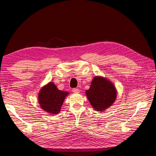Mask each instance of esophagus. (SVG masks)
<instances>
[{
    "label": "esophagus",
    "mask_w": 156,
    "mask_h": 156,
    "mask_svg": "<svg viewBox=\"0 0 156 156\" xmlns=\"http://www.w3.org/2000/svg\"><path fill=\"white\" fill-rule=\"evenodd\" d=\"M72 91H73V92H75V93H79L80 90H79V88H73V89H72Z\"/></svg>",
    "instance_id": "34e87169"
}]
</instances>
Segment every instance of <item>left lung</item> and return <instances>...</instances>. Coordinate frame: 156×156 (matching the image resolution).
<instances>
[{
  "label": "left lung",
  "mask_w": 156,
  "mask_h": 156,
  "mask_svg": "<svg viewBox=\"0 0 156 156\" xmlns=\"http://www.w3.org/2000/svg\"><path fill=\"white\" fill-rule=\"evenodd\" d=\"M86 94L92 107L98 111H104L111 106L116 98V88L112 83L98 76L94 77Z\"/></svg>",
  "instance_id": "8db88e82"
}]
</instances>
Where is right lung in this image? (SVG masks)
<instances>
[{
    "label": "right lung",
    "instance_id": "1",
    "mask_svg": "<svg viewBox=\"0 0 156 156\" xmlns=\"http://www.w3.org/2000/svg\"><path fill=\"white\" fill-rule=\"evenodd\" d=\"M68 92L60 90L53 83H49L41 89L38 101L41 108L51 114H57L61 109Z\"/></svg>",
    "mask_w": 156,
    "mask_h": 156
}]
</instances>
